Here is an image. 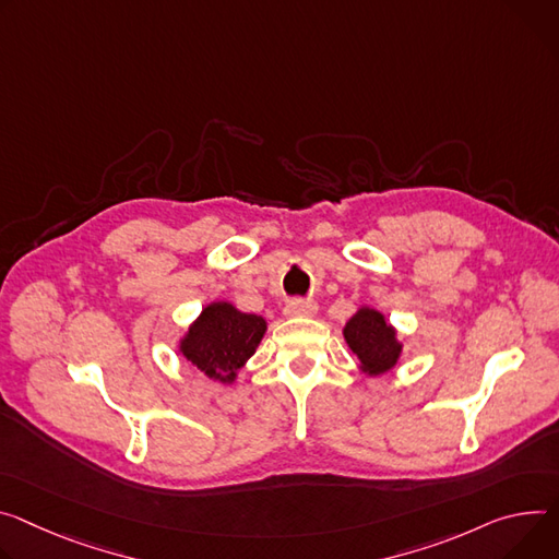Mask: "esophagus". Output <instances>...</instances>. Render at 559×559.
<instances>
[{"label": "esophagus", "mask_w": 559, "mask_h": 559, "mask_svg": "<svg viewBox=\"0 0 559 559\" xmlns=\"http://www.w3.org/2000/svg\"><path fill=\"white\" fill-rule=\"evenodd\" d=\"M317 310H319V306H317L314 300H300V298H296V300L287 302L285 314L287 317H314Z\"/></svg>", "instance_id": "34e87169"}]
</instances>
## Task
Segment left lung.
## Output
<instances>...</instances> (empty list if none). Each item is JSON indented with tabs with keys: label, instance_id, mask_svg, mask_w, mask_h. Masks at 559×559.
<instances>
[{
	"label": "left lung",
	"instance_id": "1",
	"mask_svg": "<svg viewBox=\"0 0 559 559\" xmlns=\"http://www.w3.org/2000/svg\"><path fill=\"white\" fill-rule=\"evenodd\" d=\"M343 338L347 347L357 354L359 372L372 379L394 370L403 354L396 328L372 306H361L347 319L343 325Z\"/></svg>",
	"mask_w": 559,
	"mask_h": 559
}]
</instances>
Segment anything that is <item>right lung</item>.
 <instances>
[{
  "label": "right lung",
  "mask_w": 559,
  "mask_h": 559,
  "mask_svg": "<svg viewBox=\"0 0 559 559\" xmlns=\"http://www.w3.org/2000/svg\"><path fill=\"white\" fill-rule=\"evenodd\" d=\"M267 332L259 314L240 312L229 300L207 302L178 341V352L195 370L218 383H236Z\"/></svg>",
  "instance_id": "1"
}]
</instances>
